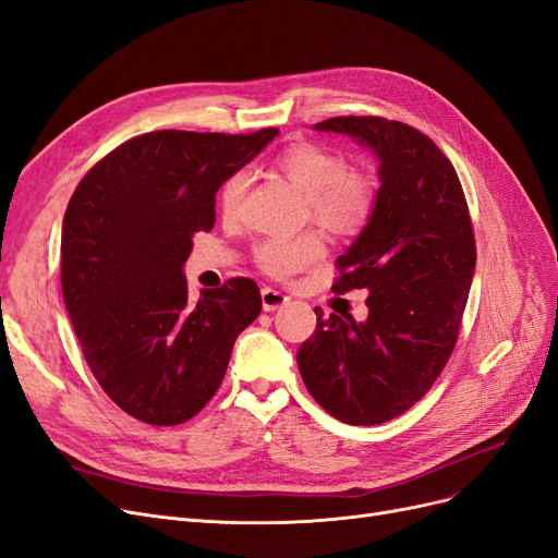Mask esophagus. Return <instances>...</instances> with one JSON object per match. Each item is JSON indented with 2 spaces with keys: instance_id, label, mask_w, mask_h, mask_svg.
<instances>
[{
  "instance_id": "esophagus-1",
  "label": "esophagus",
  "mask_w": 558,
  "mask_h": 558,
  "mask_svg": "<svg viewBox=\"0 0 558 558\" xmlns=\"http://www.w3.org/2000/svg\"><path fill=\"white\" fill-rule=\"evenodd\" d=\"M287 303H289V296L278 292V289H274V287H264L262 289V307H264V312H274V310H278V307H282Z\"/></svg>"
}]
</instances>
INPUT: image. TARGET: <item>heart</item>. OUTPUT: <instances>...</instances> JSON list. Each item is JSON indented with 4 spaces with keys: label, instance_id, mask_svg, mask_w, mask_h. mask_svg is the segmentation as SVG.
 <instances>
[{
    "label": "heart",
    "instance_id": "heart-1",
    "mask_svg": "<svg viewBox=\"0 0 558 558\" xmlns=\"http://www.w3.org/2000/svg\"><path fill=\"white\" fill-rule=\"evenodd\" d=\"M278 168L289 178L310 205L312 219L319 226L353 234L372 219L378 201L376 180L367 173L349 171V161L319 145H296L278 157ZM248 186L246 173H234L221 189V211L228 221L239 216ZM326 253L324 239L314 232L299 236H271L255 248V262L274 278H292L317 264Z\"/></svg>",
    "mask_w": 558,
    "mask_h": 558
}]
</instances>
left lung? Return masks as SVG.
I'll return each mask as SVG.
<instances>
[{"label":"left lung","mask_w":558,"mask_h":558,"mask_svg":"<svg viewBox=\"0 0 558 558\" xmlns=\"http://www.w3.org/2000/svg\"><path fill=\"white\" fill-rule=\"evenodd\" d=\"M314 130L367 145L380 186L332 284L337 294L367 289V319L314 307L317 330L296 362L326 413L374 426L415 405L447 365L474 278L472 221L451 161L420 130L378 116H339Z\"/></svg>","instance_id":"1"}]
</instances>
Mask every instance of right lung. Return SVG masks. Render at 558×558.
Listing matches in <instances>:
<instances>
[{
    "label": "right lung",
    "mask_w": 558,
    "mask_h": 558,
    "mask_svg": "<svg viewBox=\"0 0 558 558\" xmlns=\"http://www.w3.org/2000/svg\"><path fill=\"white\" fill-rule=\"evenodd\" d=\"M276 134H141L72 193L61 230L65 310L102 390L145 424L175 426L201 413L234 339L257 319L253 280L232 278L191 303L182 266L191 236L214 228L216 191Z\"/></svg>",
    "instance_id": "add662e5"
}]
</instances>
